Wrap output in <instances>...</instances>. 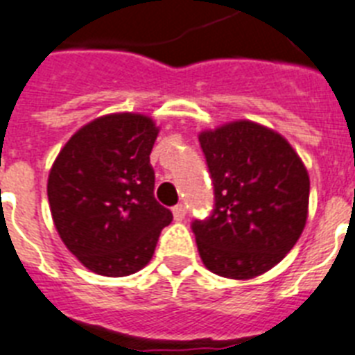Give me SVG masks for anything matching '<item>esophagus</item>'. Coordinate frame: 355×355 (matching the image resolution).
Here are the masks:
<instances>
[{
    "label": "esophagus",
    "instance_id": "1",
    "mask_svg": "<svg viewBox=\"0 0 355 355\" xmlns=\"http://www.w3.org/2000/svg\"><path fill=\"white\" fill-rule=\"evenodd\" d=\"M172 214H174L175 222H181V220H183V218H185V214H187L185 205H183V203H180V205H175L174 209H172Z\"/></svg>",
    "mask_w": 355,
    "mask_h": 355
}]
</instances>
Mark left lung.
<instances>
[{"instance_id": "1", "label": "left lung", "mask_w": 355, "mask_h": 355, "mask_svg": "<svg viewBox=\"0 0 355 355\" xmlns=\"http://www.w3.org/2000/svg\"><path fill=\"white\" fill-rule=\"evenodd\" d=\"M214 185V209L192 231L205 268L248 280L290 253L308 218L310 178L280 133L234 121L200 133Z\"/></svg>"}]
</instances>
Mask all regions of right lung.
I'll return each mask as SVG.
<instances>
[{"instance_id":"1","label":"right lung","mask_w":355,"mask_h":355,"mask_svg":"<svg viewBox=\"0 0 355 355\" xmlns=\"http://www.w3.org/2000/svg\"><path fill=\"white\" fill-rule=\"evenodd\" d=\"M157 133L146 115L110 113L82 126L53 163V222L65 248L93 273H137L172 222L154 198L150 152Z\"/></svg>"}]
</instances>
